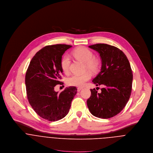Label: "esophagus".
I'll use <instances>...</instances> for the list:
<instances>
[{"label": "esophagus", "instance_id": "esophagus-1", "mask_svg": "<svg viewBox=\"0 0 153 153\" xmlns=\"http://www.w3.org/2000/svg\"><path fill=\"white\" fill-rule=\"evenodd\" d=\"M82 89V87H78V88H77V91H80Z\"/></svg>", "mask_w": 153, "mask_h": 153}]
</instances>
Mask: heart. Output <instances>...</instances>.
Masks as SVG:
<instances>
[{"instance_id":"heart-1","label":"heart","mask_w":153,"mask_h":153,"mask_svg":"<svg viewBox=\"0 0 153 153\" xmlns=\"http://www.w3.org/2000/svg\"><path fill=\"white\" fill-rule=\"evenodd\" d=\"M73 55L78 60L85 63V69L91 72H97L100 68V62L94 58L92 51L85 47H80L74 51ZM61 68L63 72L68 74L70 71L71 59L69 55H65L61 59ZM91 77L88 72L82 74H74L67 79V84L71 86L82 87Z\"/></svg>"}]
</instances>
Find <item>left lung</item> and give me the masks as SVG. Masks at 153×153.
Listing matches in <instances>:
<instances>
[{"instance_id": "obj_1", "label": "left lung", "mask_w": 153, "mask_h": 153, "mask_svg": "<svg viewBox=\"0 0 153 153\" xmlns=\"http://www.w3.org/2000/svg\"><path fill=\"white\" fill-rule=\"evenodd\" d=\"M88 47L100 53L102 62L101 71L92 81L105 87L100 94L90 89L87 107L96 117L110 118L123 110L130 99L133 81L130 64L125 53L115 46L98 43Z\"/></svg>"}]
</instances>
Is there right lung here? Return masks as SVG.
<instances>
[{
    "mask_svg": "<svg viewBox=\"0 0 153 153\" xmlns=\"http://www.w3.org/2000/svg\"><path fill=\"white\" fill-rule=\"evenodd\" d=\"M71 47L62 44L44 47L33 56L26 71L28 101L39 116L49 121L58 120L68 114L77 92L74 86L66 87L61 93L54 90L56 85L63 84L60 62L63 53Z\"/></svg>",
    "mask_w": 153,
    "mask_h": 153,
    "instance_id": "add662e5",
    "label": "right lung"
}]
</instances>
